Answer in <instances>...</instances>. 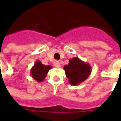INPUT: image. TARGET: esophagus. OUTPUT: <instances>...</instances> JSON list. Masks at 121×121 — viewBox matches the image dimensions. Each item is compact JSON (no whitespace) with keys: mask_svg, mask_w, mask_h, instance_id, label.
I'll return each instance as SVG.
<instances>
[{"mask_svg":"<svg viewBox=\"0 0 121 121\" xmlns=\"http://www.w3.org/2000/svg\"><path fill=\"white\" fill-rule=\"evenodd\" d=\"M54 67H56V68H60L61 67L60 63V62L58 61H55L54 62Z\"/></svg>","mask_w":121,"mask_h":121,"instance_id":"esophagus-1","label":"esophagus"}]
</instances>
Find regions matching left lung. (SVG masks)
I'll return each instance as SVG.
<instances>
[{
    "label": "left lung",
    "mask_w": 121,
    "mask_h": 121,
    "mask_svg": "<svg viewBox=\"0 0 121 121\" xmlns=\"http://www.w3.org/2000/svg\"><path fill=\"white\" fill-rule=\"evenodd\" d=\"M66 76L71 86H77L84 82L91 74V67L77 57L69 60L68 65L64 66Z\"/></svg>",
    "instance_id": "1"
}]
</instances>
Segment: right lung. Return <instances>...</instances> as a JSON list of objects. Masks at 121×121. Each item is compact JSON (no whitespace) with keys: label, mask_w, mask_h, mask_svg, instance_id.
<instances>
[{"label":"right lung","mask_w":121,"mask_h":121,"mask_svg":"<svg viewBox=\"0 0 121 121\" xmlns=\"http://www.w3.org/2000/svg\"><path fill=\"white\" fill-rule=\"evenodd\" d=\"M52 68L51 65H43L40 61L37 60L30 70V74L32 78L38 82H42L47 76L48 72Z\"/></svg>","instance_id":"right-lung-1"}]
</instances>
